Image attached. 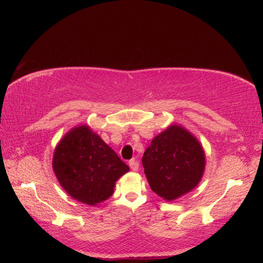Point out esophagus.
<instances>
[{"label": "esophagus", "instance_id": "34e87169", "mask_svg": "<svg viewBox=\"0 0 263 263\" xmlns=\"http://www.w3.org/2000/svg\"><path fill=\"white\" fill-rule=\"evenodd\" d=\"M128 166H130V168L133 172H137L139 170V163H138L137 160H135V159H132V160L128 161Z\"/></svg>", "mask_w": 263, "mask_h": 263}]
</instances>
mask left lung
<instances>
[{
  "label": "left lung",
  "instance_id": "obj_1",
  "mask_svg": "<svg viewBox=\"0 0 263 263\" xmlns=\"http://www.w3.org/2000/svg\"><path fill=\"white\" fill-rule=\"evenodd\" d=\"M142 165L153 191L173 201L198 185L205 156L197 138L183 126L172 124L153 139L143 154Z\"/></svg>",
  "mask_w": 263,
  "mask_h": 263
}]
</instances>
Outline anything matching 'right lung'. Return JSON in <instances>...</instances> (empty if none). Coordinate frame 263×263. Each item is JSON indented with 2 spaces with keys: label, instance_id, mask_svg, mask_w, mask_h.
Returning a JSON list of instances; mask_svg holds the SVG:
<instances>
[{
  "label": "right lung",
  "instance_id": "1",
  "mask_svg": "<svg viewBox=\"0 0 263 263\" xmlns=\"http://www.w3.org/2000/svg\"><path fill=\"white\" fill-rule=\"evenodd\" d=\"M53 170L66 193L89 205L111 197L115 182L130 171L88 125L73 127L61 139L54 152Z\"/></svg>",
  "mask_w": 263,
  "mask_h": 263
}]
</instances>
